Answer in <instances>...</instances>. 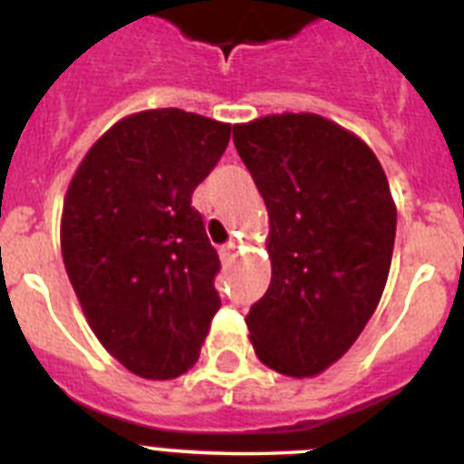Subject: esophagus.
I'll use <instances>...</instances> for the list:
<instances>
[{"mask_svg": "<svg viewBox=\"0 0 464 464\" xmlns=\"http://www.w3.org/2000/svg\"><path fill=\"white\" fill-rule=\"evenodd\" d=\"M235 248H237V246L232 244V241H229V244H225V246H220V248H218L220 257H223V260H229V257L235 256Z\"/></svg>", "mask_w": 464, "mask_h": 464, "instance_id": "obj_1", "label": "esophagus"}]
</instances>
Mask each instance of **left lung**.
Here are the masks:
<instances>
[{
  "instance_id": "8db88e82",
  "label": "left lung",
  "mask_w": 464,
  "mask_h": 464,
  "mask_svg": "<svg viewBox=\"0 0 464 464\" xmlns=\"http://www.w3.org/2000/svg\"><path fill=\"white\" fill-rule=\"evenodd\" d=\"M235 146L267 204L272 283L246 315L257 358L315 376L353 346L379 306L397 211L376 155L315 113L235 125Z\"/></svg>"
}]
</instances>
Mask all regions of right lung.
I'll return each mask as SVG.
<instances>
[{
  "label": "right lung",
  "instance_id": "add662e5",
  "mask_svg": "<svg viewBox=\"0 0 464 464\" xmlns=\"http://www.w3.org/2000/svg\"><path fill=\"white\" fill-rule=\"evenodd\" d=\"M232 125L181 109L127 116L69 183L63 260L90 327L141 379H176L199 358L220 309V260L192 192Z\"/></svg>",
  "mask_w": 464,
  "mask_h": 464
}]
</instances>
